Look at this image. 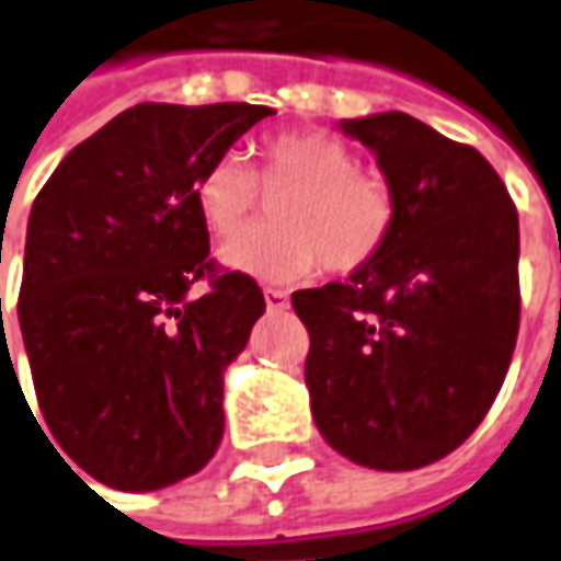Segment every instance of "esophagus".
<instances>
[{
    "label": "esophagus",
    "instance_id": "1",
    "mask_svg": "<svg viewBox=\"0 0 561 561\" xmlns=\"http://www.w3.org/2000/svg\"><path fill=\"white\" fill-rule=\"evenodd\" d=\"M263 300H266V307L273 310V313H279L288 307V295L282 291V288H263Z\"/></svg>",
    "mask_w": 561,
    "mask_h": 561
}]
</instances>
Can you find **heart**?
Here are the masks:
<instances>
[{
  "mask_svg": "<svg viewBox=\"0 0 561 561\" xmlns=\"http://www.w3.org/2000/svg\"><path fill=\"white\" fill-rule=\"evenodd\" d=\"M261 183L239 154H220L195 180V207L217 239H232L277 202L279 227L222 244V266L266 282L313 276L322 263L354 273L391 242L397 207L388 185L363 173L339 136L298 129L270 136L261 148Z\"/></svg>",
  "mask_w": 561,
  "mask_h": 561,
  "instance_id": "b5f03b06",
  "label": "heart"
}]
</instances>
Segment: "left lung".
<instances>
[{
	"label": "left lung",
	"instance_id": "obj_1",
	"mask_svg": "<svg viewBox=\"0 0 561 561\" xmlns=\"http://www.w3.org/2000/svg\"><path fill=\"white\" fill-rule=\"evenodd\" d=\"M394 198L391 242L344 282L291 295L310 332L319 435L357 466H432L481 425L518 339V214L503 180L403 111L341 121Z\"/></svg>",
	"mask_w": 561,
	"mask_h": 561
}]
</instances>
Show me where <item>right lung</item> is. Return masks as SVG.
Masks as SVG:
<instances>
[{
	"label": "right lung",
	"mask_w": 561,
	"mask_h": 561,
	"mask_svg": "<svg viewBox=\"0 0 561 561\" xmlns=\"http://www.w3.org/2000/svg\"><path fill=\"white\" fill-rule=\"evenodd\" d=\"M270 114L126 107L33 202L18 322L36 400L65 454L114 491L170 488L220 447L222 373L266 300L251 276L214 270L195 180Z\"/></svg>",
	"instance_id": "obj_1"
}]
</instances>
